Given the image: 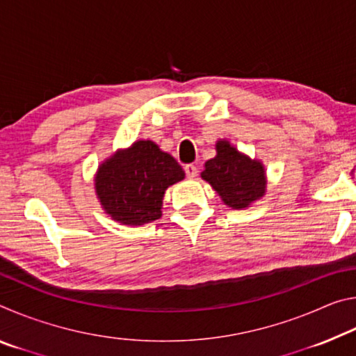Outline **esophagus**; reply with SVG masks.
<instances>
[{"instance_id":"1","label":"esophagus","mask_w":356,"mask_h":356,"mask_svg":"<svg viewBox=\"0 0 356 356\" xmlns=\"http://www.w3.org/2000/svg\"><path fill=\"white\" fill-rule=\"evenodd\" d=\"M184 170H185V174H186V177H188V179H195L197 176V166L196 165H193V163L185 165Z\"/></svg>"}]
</instances>
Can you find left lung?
Returning a JSON list of instances; mask_svg holds the SVG:
<instances>
[{"instance_id": "obj_1", "label": "left lung", "mask_w": 356, "mask_h": 356, "mask_svg": "<svg viewBox=\"0 0 356 356\" xmlns=\"http://www.w3.org/2000/svg\"><path fill=\"white\" fill-rule=\"evenodd\" d=\"M216 156L206 161L201 177L218 191L226 206L248 207L265 193V172L256 160L240 154L227 141L216 143Z\"/></svg>"}]
</instances>
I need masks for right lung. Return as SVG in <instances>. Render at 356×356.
<instances>
[{
    "mask_svg": "<svg viewBox=\"0 0 356 356\" xmlns=\"http://www.w3.org/2000/svg\"><path fill=\"white\" fill-rule=\"evenodd\" d=\"M185 172L170 154L152 141H138L99 168L95 190L113 220L140 226L161 216L166 188Z\"/></svg>",
    "mask_w": 356,
    "mask_h": 356,
    "instance_id": "add662e5",
    "label": "right lung"
}]
</instances>
